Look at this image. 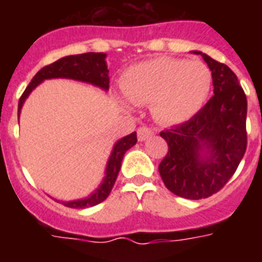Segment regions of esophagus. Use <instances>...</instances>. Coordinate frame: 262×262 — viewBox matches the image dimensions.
<instances>
[{
    "label": "esophagus",
    "mask_w": 262,
    "mask_h": 262,
    "mask_svg": "<svg viewBox=\"0 0 262 262\" xmlns=\"http://www.w3.org/2000/svg\"><path fill=\"white\" fill-rule=\"evenodd\" d=\"M152 135H154V132H152V129H149L148 126H141L137 129V139H139L140 141L147 140L148 137H151Z\"/></svg>",
    "instance_id": "esophagus-1"
}]
</instances>
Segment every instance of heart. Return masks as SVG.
Returning a JSON list of instances; mask_svg holds the SVG:
<instances>
[{"label": "heart", "mask_w": 262, "mask_h": 262, "mask_svg": "<svg viewBox=\"0 0 262 262\" xmlns=\"http://www.w3.org/2000/svg\"><path fill=\"white\" fill-rule=\"evenodd\" d=\"M212 73L201 61L170 57L149 59L125 72L123 95L132 104H152L160 122L181 123L190 119L207 102Z\"/></svg>", "instance_id": "obj_1"}]
</instances>
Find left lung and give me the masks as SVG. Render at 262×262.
I'll list each match as a JSON object with an SVG mask.
<instances>
[{
  "mask_svg": "<svg viewBox=\"0 0 262 262\" xmlns=\"http://www.w3.org/2000/svg\"><path fill=\"white\" fill-rule=\"evenodd\" d=\"M200 54L212 72L213 96L189 121L160 132L168 151L159 164L168 190L189 200L207 199L230 181L248 147V100L234 72Z\"/></svg>",
  "mask_w": 262,
  "mask_h": 262,
  "instance_id": "8db88e82",
  "label": "left lung"
}]
</instances>
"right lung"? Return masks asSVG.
I'll list each match as a JSON object with an SVG mask.
<instances>
[{
	"label": "right lung",
	"instance_id": "add662e5",
	"mask_svg": "<svg viewBox=\"0 0 262 262\" xmlns=\"http://www.w3.org/2000/svg\"><path fill=\"white\" fill-rule=\"evenodd\" d=\"M104 58H106L104 53H84V54L68 55V57H63V58L42 68L32 77L28 87L23 92L21 98L18 100L17 114L20 115L23 103L27 99V96L31 94V91L34 90L38 84L42 83L43 80L58 79V77L73 79L94 84L96 87H100L107 91L108 90V84H110V79H108V71H107L106 59ZM136 143H137L136 132L125 136L123 139L118 140L115 143L114 148H113L110 159L107 162L106 177L103 179V182L100 183V186L96 189V191L88 195L87 199L75 200V201H61V204H63L65 207L80 209V208L94 207V205H98L102 201H104L110 194L113 186H114L125 152L129 148L133 147Z\"/></svg>",
	"mask_w": 262,
	"mask_h": 262
}]
</instances>
